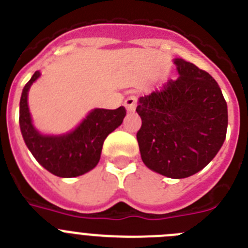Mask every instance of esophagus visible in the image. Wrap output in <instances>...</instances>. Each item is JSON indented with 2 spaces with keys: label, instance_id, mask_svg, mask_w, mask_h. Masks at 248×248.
Returning <instances> with one entry per match:
<instances>
[{
  "label": "esophagus",
  "instance_id": "1",
  "mask_svg": "<svg viewBox=\"0 0 248 248\" xmlns=\"http://www.w3.org/2000/svg\"><path fill=\"white\" fill-rule=\"evenodd\" d=\"M137 103H138V98L135 97L134 94H131L124 100V105H125V108L128 109V111H134L135 108H137Z\"/></svg>",
  "mask_w": 248,
  "mask_h": 248
}]
</instances>
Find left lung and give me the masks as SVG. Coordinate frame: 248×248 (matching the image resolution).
Listing matches in <instances>:
<instances>
[{
    "instance_id": "1",
    "label": "left lung",
    "mask_w": 248,
    "mask_h": 248,
    "mask_svg": "<svg viewBox=\"0 0 248 248\" xmlns=\"http://www.w3.org/2000/svg\"><path fill=\"white\" fill-rule=\"evenodd\" d=\"M174 63L179 78L139 98L137 139L150 170L184 179L202 170L222 146L227 104L207 72L181 58Z\"/></svg>"
}]
</instances>
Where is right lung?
<instances>
[{
  "mask_svg": "<svg viewBox=\"0 0 248 248\" xmlns=\"http://www.w3.org/2000/svg\"><path fill=\"white\" fill-rule=\"evenodd\" d=\"M39 76L38 71L34 72L19 102V126L26 145L34 159L56 176L76 177L91 171L99 163L105 138L123 123L125 108L93 109L71 133L43 135L32 124L27 103L28 91Z\"/></svg>",
  "mask_w": 248,
  "mask_h": 248,
  "instance_id": "1",
  "label": "right lung"
}]
</instances>
